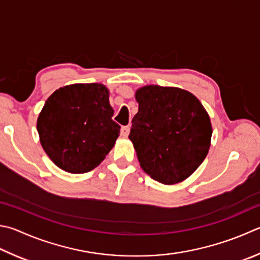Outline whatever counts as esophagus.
Instances as JSON below:
<instances>
[{
  "mask_svg": "<svg viewBox=\"0 0 260 260\" xmlns=\"http://www.w3.org/2000/svg\"><path fill=\"white\" fill-rule=\"evenodd\" d=\"M129 131H131L129 126H122L121 129H120V133H121L122 136H124V138H126V136H128Z\"/></svg>",
  "mask_w": 260,
  "mask_h": 260,
  "instance_id": "obj_1",
  "label": "esophagus"
}]
</instances>
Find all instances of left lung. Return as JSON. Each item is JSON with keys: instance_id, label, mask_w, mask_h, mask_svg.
Segmentation results:
<instances>
[{"instance_id": "8db88e82", "label": "left lung", "mask_w": 260, "mask_h": 260, "mask_svg": "<svg viewBox=\"0 0 260 260\" xmlns=\"http://www.w3.org/2000/svg\"><path fill=\"white\" fill-rule=\"evenodd\" d=\"M139 111L132 120L133 142L143 171L167 185L187 178L208 154L209 115L192 93L146 85L135 93Z\"/></svg>"}]
</instances>
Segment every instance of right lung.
Instances as JSON below:
<instances>
[{"label": "right lung", "mask_w": 260, "mask_h": 260, "mask_svg": "<svg viewBox=\"0 0 260 260\" xmlns=\"http://www.w3.org/2000/svg\"><path fill=\"white\" fill-rule=\"evenodd\" d=\"M112 116L105 85L60 87L49 96L37 119L41 144L62 171L87 173L105 160L119 136L120 126Z\"/></svg>", "instance_id": "right-lung-1"}]
</instances>
